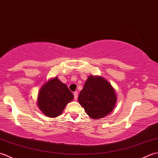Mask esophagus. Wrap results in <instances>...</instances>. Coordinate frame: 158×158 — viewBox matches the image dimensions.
<instances>
[{"mask_svg":"<svg viewBox=\"0 0 158 158\" xmlns=\"http://www.w3.org/2000/svg\"><path fill=\"white\" fill-rule=\"evenodd\" d=\"M73 96H74V99H75V100H77V99H78V92H77V91L73 92Z\"/></svg>","mask_w":158,"mask_h":158,"instance_id":"1","label":"esophagus"}]
</instances>
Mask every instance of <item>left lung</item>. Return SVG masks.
<instances>
[{"mask_svg": "<svg viewBox=\"0 0 158 158\" xmlns=\"http://www.w3.org/2000/svg\"><path fill=\"white\" fill-rule=\"evenodd\" d=\"M78 102L89 117L97 119L112 112L117 102L114 89L107 80L89 76L78 96Z\"/></svg>", "mask_w": 158, "mask_h": 158, "instance_id": "8db88e82", "label": "left lung"}]
</instances>
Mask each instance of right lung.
I'll list each match as a JSON object with an SVG mask.
<instances>
[{
    "instance_id": "1",
    "label": "right lung",
    "mask_w": 158,
    "mask_h": 158,
    "mask_svg": "<svg viewBox=\"0 0 158 158\" xmlns=\"http://www.w3.org/2000/svg\"><path fill=\"white\" fill-rule=\"evenodd\" d=\"M73 99V93L67 86L55 78L41 87L38 95L37 104L47 117H56L61 114L66 105Z\"/></svg>"
}]
</instances>
